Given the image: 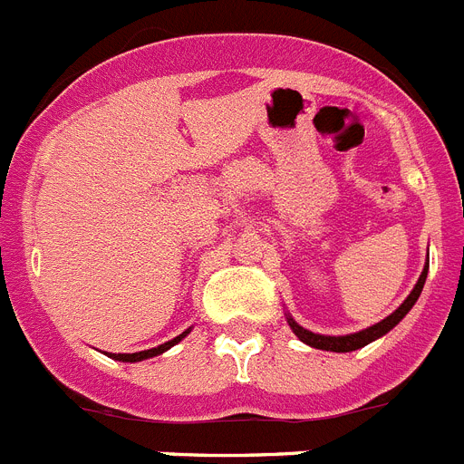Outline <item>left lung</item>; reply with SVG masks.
I'll use <instances>...</instances> for the list:
<instances>
[{
  "mask_svg": "<svg viewBox=\"0 0 464 464\" xmlns=\"http://www.w3.org/2000/svg\"><path fill=\"white\" fill-rule=\"evenodd\" d=\"M425 277H428V266L423 268V273H420L419 282H416L414 291L409 294V298L404 300L402 304H400L398 310L393 312L391 316H386L383 321H379V324L370 325V328H365V331L361 333H353V335H342V337H331V335H316V333H310V331H304L303 325L295 324L294 319L289 316V325H291V331L295 333V335L300 337V340L304 342V344H310L314 346V349H324V352H337V353H344V352H356V349H361V346L370 344V342H374L377 337L386 335L393 325H398L400 321L404 319V314H407L411 307H414V303L419 300L420 291H423V284H425Z\"/></svg>",
  "mask_w": 464,
  "mask_h": 464,
  "instance_id": "8db88e82",
  "label": "left lung"
}]
</instances>
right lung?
Masks as SVG:
<instances>
[{"label":"right lung","mask_w":464,"mask_h":464,"mask_svg":"<svg viewBox=\"0 0 464 464\" xmlns=\"http://www.w3.org/2000/svg\"><path fill=\"white\" fill-rule=\"evenodd\" d=\"M189 331H185L182 335L173 337L170 342H164V344L154 346V349H148V352H139V353H111V358H115V361H124V362H136V361H145V358H152V356H160V353H164L166 349H170L173 344H178V342L182 340V337L187 335Z\"/></svg>","instance_id":"add662e5"}]
</instances>
